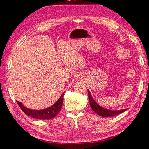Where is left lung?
Wrapping results in <instances>:
<instances>
[{
    "mask_svg": "<svg viewBox=\"0 0 149 149\" xmlns=\"http://www.w3.org/2000/svg\"><path fill=\"white\" fill-rule=\"evenodd\" d=\"M88 97H89V100H90V104L91 109H93L94 112H95L97 114H98V115L101 116L109 117V116L118 115L119 114L124 112L127 109H124L120 111H111V110L104 109L103 107L100 106L99 105H98L95 101L93 99L92 97L91 96L90 91L88 90Z\"/></svg>",
    "mask_w": 149,
    "mask_h": 149,
    "instance_id": "8db88e82",
    "label": "left lung"
}]
</instances>
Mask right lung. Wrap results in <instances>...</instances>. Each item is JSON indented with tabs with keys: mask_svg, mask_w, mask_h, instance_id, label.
<instances>
[{
	"mask_svg": "<svg viewBox=\"0 0 149 149\" xmlns=\"http://www.w3.org/2000/svg\"><path fill=\"white\" fill-rule=\"evenodd\" d=\"M63 96H64V93L61 95L59 100L53 106L42 110H33L28 109L24 105H22L21 102H18L17 100V102L18 104L19 107H20L21 109L23 111V112L26 115L36 119L49 120L55 117L61 111L63 102Z\"/></svg>",
	"mask_w": 149,
	"mask_h": 149,
	"instance_id": "1",
	"label": "right lung"
}]
</instances>
